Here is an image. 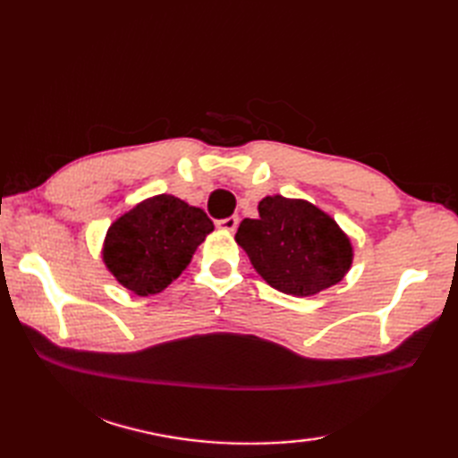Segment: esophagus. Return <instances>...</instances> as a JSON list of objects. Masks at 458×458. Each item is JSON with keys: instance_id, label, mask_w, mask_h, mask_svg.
I'll return each instance as SVG.
<instances>
[{"instance_id": "obj_1", "label": "esophagus", "mask_w": 458, "mask_h": 458, "mask_svg": "<svg viewBox=\"0 0 458 458\" xmlns=\"http://www.w3.org/2000/svg\"><path fill=\"white\" fill-rule=\"evenodd\" d=\"M238 216H230V218H224V220H218L216 226L218 230L222 232H234L238 228Z\"/></svg>"}]
</instances>
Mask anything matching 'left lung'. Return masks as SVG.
I'll return each instance as SVG.
<instances>
[{
    "instance_id": "1",
    "label": "left lung",
    "mask_w": 458,
    "mask_h": 458,
    "mask_svg": "<svg viewBox=\"0 0 458 458\" xmlns=\"http://www.w3.org/2000/svg\"><path fill=\"white\" fill-rule=\"evenodd\" d=\"M258 212V218L240 222L236 242L266 284L281 293L317 295L352 267V242L313 202L271 194L259 200Z\"/></svg>"
}]
</instances>
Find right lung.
Here are the masks:
<instances>
[{
  "label": "right lung",
  "instance_id": "add662e5",
  "mask_svg": "<svg viewBox=\"0 0 458 458\" xmlns=\"http://www.w3.org/2000/svg\"><path fill=\"white\" fill-rule=\"evenodd\" d=\"M212 230L204 210L173 194H155L110 224L102 261L125 289L140 297L155 295L187 269Z\"/></svg>",
  "mask_w": 458,
  "mask_h": 458
}]
</instances>
